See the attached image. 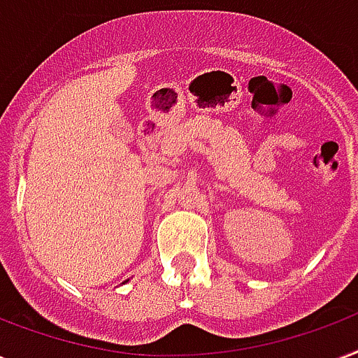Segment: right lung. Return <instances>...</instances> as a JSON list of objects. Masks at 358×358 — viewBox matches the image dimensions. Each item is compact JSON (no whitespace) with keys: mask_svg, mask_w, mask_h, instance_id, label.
<instances>
[{"mask_svg":"<svg viewBox=\"0 0 358 358\" xmlns=\"http://www.w3.org/2000/svg\"><path fill=\"white\" fill-rule=\"evenodd\" d=\"M127 282H129V280H127ZM127 282H124V283H127Z\"/></svg>","mask_w":358,"mask_h":358,"instance_id":"1","label":"right lung"}]
</instances>
